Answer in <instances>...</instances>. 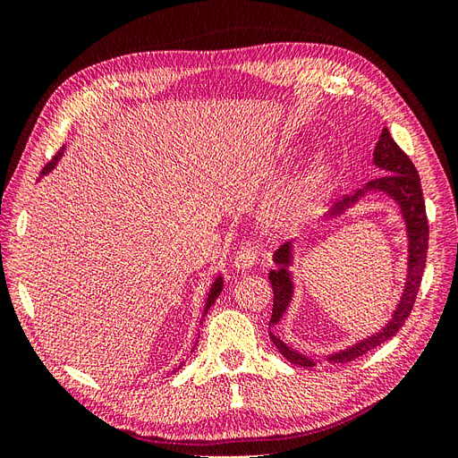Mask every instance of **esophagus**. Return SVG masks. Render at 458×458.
<instances>
[{
    "label": "esophagus",
    "instance_id": "esophagus-1",
    "mask_svg": "<svg viewBox=\"0 0 458 458\" xmlns=\"http://www.w3.org/2000/svg\"><path fill=\"white\" fill-rule=\"evenodd\" d=\"M258 259V250L254 246H242L241 250L237 252V256H234V261L233 266L237 267L239 271H248L254 267V263Z\"/></svg>",
    "mask_w": 458,
    "mask_h": 458
}]
</instances>
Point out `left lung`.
<instances>
[{
    "label": "left lung",
    "mask_w": 458,
    "mask_h": 458,
    "mask_svg": "<svg viewBox=\"0 0 458 458\" xmlns=\"http://www.w3.org/2000/svg\"><path fill=\"white\" fill-rule=\"evenodd\" d=\"M372 157H374L372 164L377 165L378 170H382L384 175L377 177L374 182H369L363 189H359L353 197H345L344 200L336 202L325 216L328 219L342 216L359 200L365 199L369 192H382V195H386L387 199H392L399 208L401 217H403V224L407 229V241H409L405 286L390 321H387L378 332H374V335L359 340L353 345H348V348H344L340 352L327 355L328 363L353 361L355 357L378 348L380 344L395 336V332L405 325L407 317L411 315L414 300H417L419 288H420L424 267H426L428 217H426V206H424L420 177L417 174V168H414V164L411 162V158L405 155V152L397 147L387 128L382 130V135L377 147H374ZM273 261L276 263V269L269 271V281L273 286V313L269 318V336L276 345V350H279L290 363H294L298 367H315V361L311 357L300 353L298 350L293 348V345L283 342L281 336H276L271 330L273 327L281 323V318L290 308V301L294 298V279H293V273L288 269L294 263V241L283 244L279 250L273 254Z\"/></svg>",
    "instance_id": "left-lung-1"
}]
</instances>
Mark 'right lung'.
<instances>
[{
    "label": "right lung",
    "instance_id": "obj_1",
    "mask_svg": "<svg viewBox=\"0 0 458 458\" xmlns=\"http://www.w3.org/2000/svg\"><path fill=\"white\" fill-rule=\"evenodd\" d=\"M64 155V147L57 152V155H55V158L46 165V168L44 170H41V175H39V179L41 177H44V175H47L53 168H55V165H57L59 164V160H61V157ZM221 290H224V276H221V273L216 276V279H214V283H212V286H210V290H208V298H206V306H204V313H202V317L208 313V310H210L212 306H214V301L217 300V296L221 294ZM202 323V321H200ZM183 365V363H182ZM182 365H179V367H182ZM175 372V370H174Z\"/></svg>",
    "mask_w": 458,
    "mask_h": 458
}]
</instances>
